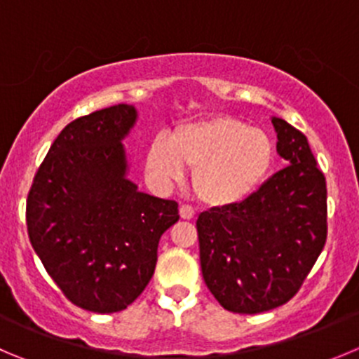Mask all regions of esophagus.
<instances>
[{"mask_svg": "<svg viewBox=\"0 0 359 359\" xmlns=\"http://www.w3.org/2000/svg\"><path fill=\"white\" fill-rule=\"evenodd\" d=\"M180 217L182 219H193L195 217V209L191 205H180Z\"/></svg>", "mask_w": 359, "mask_h": 359, "instance_id": "esophagus-1", "label": "esophagus"}]
</instances>
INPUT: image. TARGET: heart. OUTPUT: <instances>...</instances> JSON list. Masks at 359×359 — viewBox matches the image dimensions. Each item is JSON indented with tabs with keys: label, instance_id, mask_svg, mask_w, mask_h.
<instances>
[{
	"label": "heart",
	"instance_id": "1",
	"mask_svg": "<svg viewBox=\"0 0 359 359\" xmlns=\"http://www.w3.org/2000/svg\"><path fill=\"white\" fill-rule=\"evenodd\" d=\"M276 149L269 134L219 115L177 127L168 142L156 138L147 168L159 180H180L193 170V189L203 203L226 207L250 198L271 175Z\"/></svg>",
	"mask_w": 359,
	"mask_h": 359
}]
</instances>
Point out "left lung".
Listing matches in <instances>:
<instances>
[{
  "label": "left lung",
  "mask_w": 359,
  "mask_h": 359,
  "mask_svg": "<svg viewBox=\"0 0 359 359\" xmlns=\"http://www.w3.org/2000/svg\"><path fill=\"white\" fill-rule=\"evenodd\" d=\"M289 166L250 198L196 219L205 285L233 313H262L301 289L327 237L326 177L299 129L273 118Z\"/></svg>",
  "instance_id": "left-lung-1"
}]
</instances>
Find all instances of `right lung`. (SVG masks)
I'll list each match as a JSON object with an SVG mask.
<instances>
[{
	"label": "right lung",
	"instance_id": "add662e5",
	"mask_svg": "<svg viewBox=\"0 0 359 359\" xmlns=\"http://www.w3.org/2000/svg\"><path fill=\"white\" fill-rule=\"evenodd\" d=\"M136 109L116 104L63 127L33 177L26 225L63 296L95 313L126 310L149 285L179 203L126 179L122 140Z\"/></svg>",
	"mask_w": 359,
	"mask_h": 359
}]
</instances>
